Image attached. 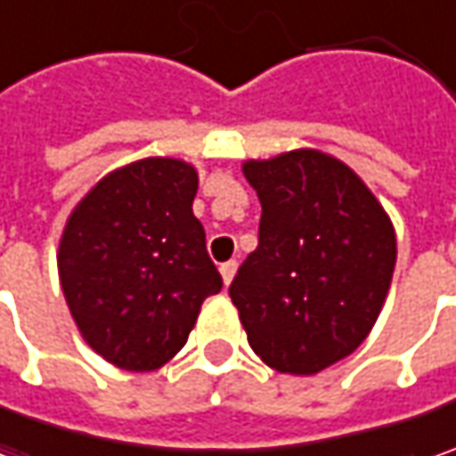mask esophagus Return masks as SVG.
Returning a JSON list of instances; mask_svg holds the SVG:
<instances>
[{
  "label": "esophagus",
  "mask_w": 456,
  "mask_h": 456,
  "mask_svg": "<svg viewBox=\"0 0 456 456\" xmlns=\"http://www.w3.org/2000/svg\"><path fill=\"white\" fill-rule=\"evenodd\" d=\"M238 264L236 261H225V264H220V276H223V284L228 287L231 281H233V276H236Z\"/></svg>",
  "instance_id": "obj_1"
}]
</instances>
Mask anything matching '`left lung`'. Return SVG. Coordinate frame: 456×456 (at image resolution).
<instances>
[{"instance_id":"1","label":"left lung","mask_w":456,"mask_h":456,"mask_svg":"<svg viewBox=\"0 0 456 456\" xmlns=\"http://www.w3.org/2000/svg\"><path fill=\"white\" fill-rule=\"evenodd\" d=\"M243 175L261 225L228 294L258 358L314 376L370 335L394 279V223L350 167L320 150L246 159Z\"/></svg>"}]
</instances>
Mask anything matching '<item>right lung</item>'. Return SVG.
Segmentation results:
<instances>
[{
    "label": "right lung",
    "mask_w": 456,
    "mask_h": 456,
    "mask_svg": "<svg viewBox=\"0 0 456 456\" xmlns=\"http://www.w3.org/2000/svg\"><path fill=\"white\" fill-rule=\"evenodd\" d=\"M198 169L144 157L101 177L65 220L58 273L73 322L116 368H162L223 287L192 216Z\"/></svg>",
    "instance_id": "right-lung-1"
}]
</instances>
